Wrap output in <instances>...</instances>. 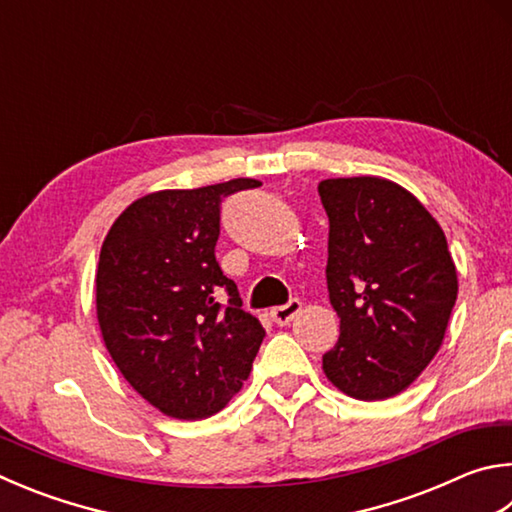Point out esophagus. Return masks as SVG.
<instances>
[{
	"mask_svg": "<svg viewBox=\"0 0 512 512\" xmlns=\"http://www.w3.org/2000/svg\"><path fill=\"white\" fill-rule=\"evenodd\" d=\"M300 311H302V302L297 300V297H293V300H288L286 304L275 306V309L271 311V315H273V320L280 324V327H284V324L291 322Z\"/></svg>",
	"mask_w": 512,
	"mask_h": 512,
	"instance_id": "34e87169",
	"label": "esophagus"
}]
</instances>
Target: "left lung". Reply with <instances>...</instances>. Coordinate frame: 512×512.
Returning a JSON list of instances; mask_svg holds the SVG:
<instances>
[{
  "label": "left lung",
  "instance_id": "left-lung-1",
  "mask_svg": "<svg viewBox=\"0 0 512 512\" xmlns=\"http://www.w3.org/2000/svg\"><path fill=\"white\" fill-rule=\"evenodd\" d=\"M318 192L329 217V300L340 318L322 369L347 396L385 401L439 351L457 268L441 226L401 185L351 176L320 181Z\"/></svg>",
  "mask_w": 512,
  "mask_h": 512
}]
</instances>
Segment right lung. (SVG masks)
<instances>
[{
	"instance_id": "right-lung-1",
	"label": "right lung",
	"mask_w": 512,
	"mask_h": 512,
	"mask_svg": "<svg viewBox=\"0 0 512 512\" xmlns=\"http://www.w3.org/2000/svg\"><path fill=\"white\" fill-rule=\"evenodd\" d=\"M232 179L134 201L100 248L96 311L120 374L165 416L199 421L224 410L266 331L241 309L215 257L221 201L259 188ZM226 292L229 304L218 295Z\"/></svg>"
}]
</instances>
